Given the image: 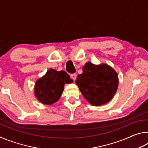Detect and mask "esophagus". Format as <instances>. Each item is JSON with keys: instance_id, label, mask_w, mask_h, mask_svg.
I'll use <instances>...</instances> for the list:
<instances>
[{"instance_id": "1", "label": "esophagus", "mask_w": 148, "mask_h": 148, "mask_svg": "<svg viewBox=\"0 0 148 148\" xmlns=\"http://www.w3.org/2000/svg\"><path fill=\"white\" fill-rule=\"evenodd\" d=\"M71 76L72 79L76 80V74H71Z\"/></svg>"}]
</instances>
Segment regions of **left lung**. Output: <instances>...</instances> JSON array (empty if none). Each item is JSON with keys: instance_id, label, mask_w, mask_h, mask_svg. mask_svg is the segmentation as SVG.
<instances>
[{"instance_id": "8db88e82", "label": "left lung", "mask_w": 148, "mask_h": 148, "mask_svg": "<svg viewBox=\"0 0 148 148\" xmlns=\"http://www.w3.org/2000/svg\"><path fill=\"white\" fill-rule=\"evenodd\" d=\"M76 83L90 104L101 106L113 98L118 86V76L108 65L88 62L83 67V73L77 76Z\"/></svg>"}]
</instances>
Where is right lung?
<instances>
[{"mask_svg": "<svg viewBox=\"0 0 148 148\" xmlns=\"http://www.w3.org/2000/svg\"><path fill=\"white\" fill-rule=\"evenodd\" d=\"M69 75L65 71L49 69L35 84V96L44 104H52L60 99L65 84H71Z\"/></svg>", "mask_w": 148, "mask_h": 148, "instance_id": "obj_1", "label": "right lung"}]
</instances>
